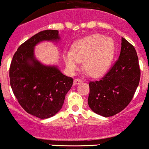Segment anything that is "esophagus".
Wrapping results in <instances>:
<instances>
[{"mask_svg": "<svg viewBox=\"0 0 149 149\" xmlns=\"http://www.w3.org/2000/svg\"><path fill=\"white\" fill-rule=\"evenodd\" d=\"M82 81H83L81 80V79L76 78V79H74V85H77V84H79L80 83L82 82Z\"/></svg>", "mask_w": 149, "mask_h": 149, "instance_id": "34e87169", "label": "esophagus"}]
</instances>
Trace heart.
Listing matches in <instances>:
<instances>
[{
	"mask_svg": "<svg viewBox=\"0 0 149 149\" xmlns=\"http://www.w3.org/2000/svg\"><path fill=\"white\" fill-rule=\"evenodd\" d=\"M116 45L110 38L95 34L78 41L74 45L72 52L68 51L64 60L68 68L74 72L80 63L84 61V69L92 77L106 73L115 57Z\"/></svg>",
	"mask_w": 149,
	"mask_h": 149,
	"instance_id": "heart-1",
	"label": "heart"
}]
</instances>
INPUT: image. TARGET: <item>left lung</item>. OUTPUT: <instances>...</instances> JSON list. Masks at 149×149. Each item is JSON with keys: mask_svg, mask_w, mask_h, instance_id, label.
Returning <instances> with one entry per match:
<instances>
[{"mask_svg": "<svg viewBox=\"0 0 149 149\" xmlns=\"http://www.w3.org/2000/svg\"><path fill=\"white\" fill-rule=\"evenodd\" d=\"M139 79L140 69L136 50L122 38L120 55L115 64L100 81L89 82V107L104 117L119 113L132 100Z\"/></svg>", "mask_w": 149, "mask_h": 149, "instance_id": "obj_1", "label": "left lung"}]
</instances>
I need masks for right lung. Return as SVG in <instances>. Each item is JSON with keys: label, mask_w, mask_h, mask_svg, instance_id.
Listing matches in <instances>:
<instances>
[{"label": "right lung", "mask_w": 149, "mask_h": 149, "mask_svg": "<svg viewBox=\"0 0 149 149\" xmlns=\"http://www.w3.org/2000/svg\"><path fill=\"white\" fill-rule=\"evenodd\" d=\"M59 40L58 30L38 33L19 46L10 65V85L18 103L39 119H48L61 110L73 84V79L64 75L57 66L44 65L34 56L38 43Z\"/></svg>", "instance_id": "add662e5"}]
</instances>
